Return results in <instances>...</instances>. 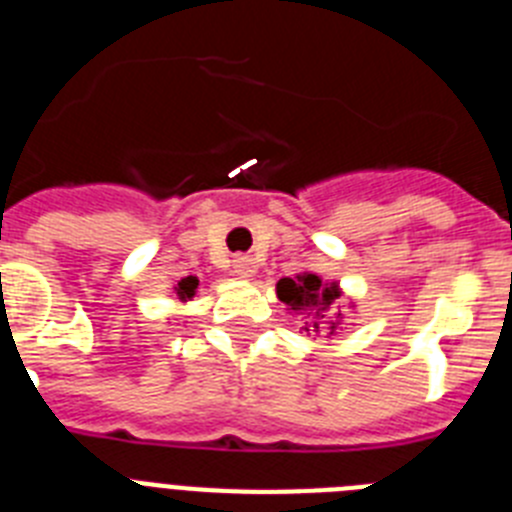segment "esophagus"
<instances>
[{"instance_id": "34e87169", "label": "esophagus", "mask_w": 512, "mask_h": 512, "mask_svg": "<svg viewBox=\"0 0 512 512\" xmlns=\"http://www.w3.org/2000/svg\"><path fill=\"white\" fill-rule=\"evenodd\" d=\"M233 271L238 274L241 279H248L256 274V261L248 259V256H238V259L233 261Z\"/></svg>"}]
</instances>
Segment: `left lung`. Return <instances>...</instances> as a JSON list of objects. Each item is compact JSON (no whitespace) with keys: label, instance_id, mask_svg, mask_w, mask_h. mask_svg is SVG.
Segmentation results:
<instances>
[{"label":"left lung","instance_id":"1","mask_svg":"<svg viewBox=\"0 0 512 512\" xmlns=\"http://www.w3.org/2000/svg\"><path fill=\"white\" fill-rule=\"evenodd\" d=\"M277 297L287 305V310L310 318V325L315 330H320V325H328V330L333 333V328L338 325V320L323 323L325 310H330V307L336 305L338 297H341V289H338L336 282H323L318 274H300V277L295 279L284 277L277 282ZM338 315H341V312H338Z\"/></svg>","mask_w":512,"mask_h":512}]
</instances>
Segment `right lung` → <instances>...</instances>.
<instances>
[{
  "mask_svg": "<svg viewBox=\"0 0 512 512\" xmlns=\"http://www.w3.org/2000/svg\"><path fill=\"white\" fill-rule=\"evenodd\" d=\"M197 287H200V279H197V277H184L182 282L176 284L174 292H176V297H179V300L187 302V300H192L194 292H197Z\"/></svg>",
  "mask_w": 512,
  "mask_h": 512,
  "instance_id": "obj_1",
  "label": "right lung"
}]
</instances>
